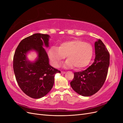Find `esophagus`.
I'll use <instances>...</instances> for the list:
<instances>
[{"label": "esophagus", "instance_id": "1", "mask_svg": "<svg viewBox=\"0 0 123 123\" xmlns=\"http://www.w3.org/2000/svg\"><path fill=\"white\" fill-rule=\"evenodd\" d=\"M61 73L62 74H64L66 73V72H65V71H61Z\"/></svg>", "mask_w": 123, "mask_h": 123}]
</instances>
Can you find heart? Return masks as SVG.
Instances as JSON below:
<instances>
[{
    "mask_svg": "<svg viewBox=\"0 0 123 123\" xmlns=\"http://www.w3.org/2000/svg\"><path fill=\"white\" fill-rule=\"evenodd\" d=\"M50 60L55 67H57L67 56L65 66L76 69H81L90 63L93 55L91 44L76 39L62 43L58 48L52 47L48 52Z\"/></svg>",
    "mask_w": 123,
    "mask_h": 123,
    "instance_id": "b5f03b06",
    "label": "heart"
}]
</instances>
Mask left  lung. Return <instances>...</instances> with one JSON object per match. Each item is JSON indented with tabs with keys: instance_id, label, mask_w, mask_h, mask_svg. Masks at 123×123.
<instances>
[{
	"instance_id": "obj_1",
	"label": "left lung",
	"mask_w": 123,
	"mask_h": 123,
	"mask_svg": "<svg viewBox=\"0 0 123 123\" xmlns=\"http://www.w3.org/2000/svg\"><path fill=\"white\" fill-rule=\"evenodd\" d=\"M95 57L93 63L84 71L74 73L72 88L78 94L89 96L102 88L106 79L110 64V54L100 39L94 43Z\"/></svg>"
}]
</instances>
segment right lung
<instances>
[{
  "mask_svg": "<svg viewBox=\"0 0 123 123\" xmlns=\"http://www.w3.org/2000/svg\"><path fill=\"white\" fill-rule=\"evenodd\" d=\"M50 36L36 33L22 40L13 58V69L16 80L25 93L33 98L43 97L50 92L54 83L55 74L60 71L49 64V57L43 46L49 47ZM35 51L38 57L34 62L27 58V54Z\"/></svg>",
  "mask_w": 123,
  "mask_h": 123,
  "instance_id": "add662e5",
  "label": "right lung"
}]
</instances>
